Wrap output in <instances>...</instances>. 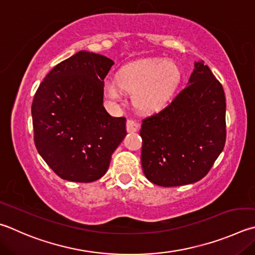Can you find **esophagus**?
Instances as JSON below:
<instances>
[{"instance_id":"esophagus-1","label":"esophagus","mask_w":255,"mask_h":255,"mask_svg":"<svg viewBox=\"0 0 255 255\" xmlns=\"http://www.w3.org/2000/svg\"><path fill=\"white\" fill-rule=\"evenodd\" d=\"M126 128L128 132H135L138 130V128H139V125H138V123H136L135 120L128 119L126 124Z\"/></svg>"}]
</instances>
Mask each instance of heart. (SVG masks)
<instances>
[{
  "mask_svg": "<svg viewBox=\"0 0 255 255\" xmlns=\"http://www.w3.org/2000/svg\"><path fill=\"white\" fill-rule=\"evenodd\" d=\"M182 80V71L173 61L150 60L120 69L116 81L106 86L114 100L123 98V90L133 94L132 100L141 112L152 113L164 108L173 98Z\"/></svg>",
  "mask_w": 255,
  "mask_h": 255,
  "instance_id": "obj_1",
  "label": "heart"
}]
</instances>
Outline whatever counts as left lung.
<instances>
[{
  "label": "left lung",
  "mask_w": 255,
  "mask_h": 255,
  "mask_svg": "<svg viewBox=\"0 0 255 255\" xmlns=\"http://www.w3.org/2000/svg\"><path fill=\"white\" fill-rule=\"evenodd\" d=\"M223 87L203 60L187 86L160 113L142 120L141 166L163 187L202 179L223 150L226 138Z\"/></svg>",
  "instance_id": "obj_1"
}]
</instances>
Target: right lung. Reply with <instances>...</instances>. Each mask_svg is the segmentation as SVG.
<instances>
[{
    "instance_id": "add662e5",
    "label": "right lung",
    "mask_w": 255,
    "mask_h": 255,
    "mask_svg": "<svg viewBox=\"0 0 255 255\" xmlns=\"http://www.w3.org/2000/svg\"><path fill=\"white\" fill-rule=\"evenodd\" d=\"M114 61L79 51L57 64L32 103L34 142L40 156L62 179L90 183L107 173L123 141L126 118L104 107V79Z\"/></svg>"
}]
</instances>
